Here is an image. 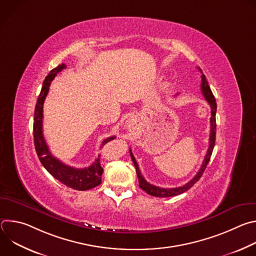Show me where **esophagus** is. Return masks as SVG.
<instances>
[{"label": "esophagus", "instance_id": "esophagus-1", "mask_svg": "<svg viewBox=\"0 0 256 256\" xmlns=\"http://www.w3.org/2000/svg\"><path fill=\"white\" fill-rule=\"evenodd\" d=\"M136 122H138V120L136 116H130V118H128L126 122V128H128V130H134L136 126Z\"/></svg>", "mask_w": 256, "mask_h": 256}]
</instances>
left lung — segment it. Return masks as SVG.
<instances>
[{"label": "left lung", "instance_id": "obj_1", "mask_svg": "<svg viewBox=\"0 0 256 256\" xmlns=\"http://www.w3.org/2000/svg\"><path fill=\"white\" fill-rule=\"evenodd\" d=\"M198 70L202 72V84H200V90H202V93L204 97V99L208 101V103L210 104V144H208V149L206 151V157H204V160L202 162V167L200 168L198 172L196 174V176L190 180L188 181L186 184L182 186H179V188H159V186H153L151 184H149L148 181H146V179L142 177V175L140 174V171L138 169V165L132 153V150H130V157H132V163L136 167V175H138V184H140V188L144 190L146 192H147L148 194L150 196H156V198H169V196H178V194H181L186 192V190H188L190 188H192L194 186V184H196V182H198L200 180V178L202 177L204 171L206 170V165L210 159V156H212V150H214V142H216V99H214V96L212 95V92L208 84V81L206 79V76L202 74V70L200 68H198Z\"/></svg>", "mask_w": 256, "mask_h": 256}]
</instances>
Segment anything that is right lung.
I'll list each match as a JSON object with an SVG mask.
<instances>
[{
  "label": "right lung",
  "instance_id": "obj_1",
  "mask_svg": "<svg viewBox=\"0 0 256 256\" xmlns=\"http://www.w3.org/2000/svg\"><path fill=\"white\" fill-rule=\"evenodd\" d=\"M66 68L64 64H58L52 68L50 74L46 77L40 94L36 102L34 112V122H33V138L35 151L38 153V159L44 167L50 172L54 178L60 181L62 184L76 190H88L101 184V176L103 168L100 165V155L93 162V164L86 168H74L66 165L56 157H54L46 142L44 132H42V118H44V103L48 93L52 81L54 79L58 72ZM116 136L107 138L103 140L102 147L114 140Z\"/></svg>",
  "mask_w": 256,
  "mask_h": 256
}]
</instances>
